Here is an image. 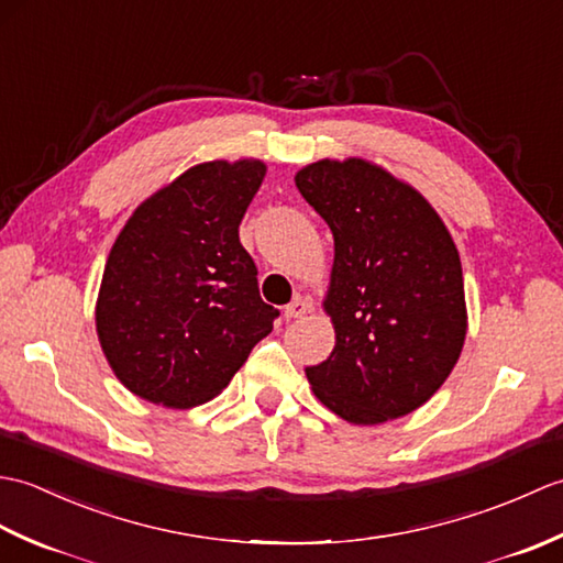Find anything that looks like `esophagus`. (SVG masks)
I'll list each match as a JSON object with an SVG mask.
<instances>
[{
    "label": "esophagus",
    "instance_id": "esophagus-1",
    "mask_svg": "<svg viewBox=\"0 0 563 563\" xmlns=\"http://www.w3.org/2000/svg\"><path fill=\"white\" fill-rule=\"evenodd\" d=\"M309 312V302L307 300H292L288 307H285V319H302Z\"/></svg>",
    "mask_w": 563,
    "mask_h": 563
}]
</instances>
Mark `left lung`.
Here are the masks:
<instances>
[{
    "label": "left lung",
    "mask_w": 563,
    "mask_h": 563,
    "mask_svg": "<svg viewBox=\"0 0 563 563\" xmlns=\"http://www.w3.org/2000/svg\"><path fill=\"white\" fill-rule=\"evenodd\" d=\"M295 186L333 234L324 312L336 345L307 367L314 397L355 426L433 397L466 339L460 251L421 190L363 157L319 159Z\"/></svg>",
    "instance_id": "8db88e82"
}]
</instances>
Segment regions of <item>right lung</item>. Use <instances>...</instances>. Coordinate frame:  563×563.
I'll return each instance as SVG.
<instances>
[{"mask_svg": "<svg viewBox=\"0 0 563 563\" xmlns=\"http://www.w3.org/2000/svg\"><path fill=\"white\" fill-rule=\"evenodd\" d=\"M268 166L212 159L154 190L106 258L97 336L135 397L194 409L230 385L278 309L258 295L254 258L239 242Z\"/></svg>", "mask_w": 563, "mask_h": 563, "instance_id": "1", "label": "right lung"}]
</instances>
